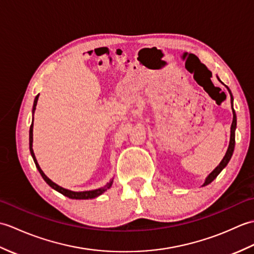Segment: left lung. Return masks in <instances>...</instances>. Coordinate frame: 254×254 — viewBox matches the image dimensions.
Returning <instances> with one entry per match:
<instances>
[{
  "instance_id": "left-lung-1",
  "label": "left lung",
  "mask_w": 254,
  "mask_h": 254,
  "mask_svg": "<svg viewBox=\"0 0 254 254\" xmlns=\"http://www.w3.org/2000/svg\"><path fill=\"white\" fill-rule=\"evenodd\" d=\"M217 78H218V77H217ZM218 80L220 82L219 78H218ZM220 83H222V82H220ZM226 87H227V86H226ZM227 89H228L229 94H230L231 108H233V99H234V98H233V95H231V91H230V89H229L228 87H227ZM233 115H234L233 123H231V127H230V142H229V146H228L227 152H226V154H225V156H224V158H223L222 161H220L219 165L208 175V177L206 178V180H205V182H204L203 187L209 185V183L212 182V181L215 179V178H216V177L220 174V171H222V170L225 168V167L227 166V164L229 163V160H230V158H231V156H233L234 148H235V131H236V126H237V117H236V112H235V110H234V108H233Z\"/></svg>"
}]
</instances>
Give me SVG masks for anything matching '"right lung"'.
<instances>
[{
	"label": "right lung",
	"instance_id": "1",
	"mask_svg": "<svg viewBox=\"0 0 254 254\" xmlns=\"http://www.w3.org/2000/svg\"><path fill=\"white\" fill-rule=\"evenodd\" d=\"M38 97H39V95L36 96V98L34 100V107H32V115H34V112L36 110V106H37V101H38ZM32 127H34V119H32V123L30 126V128H29V149H30V154L32 156V158H34V161H35V165L37 167L38 171L40 172L41 177L44 178V180L49 185L52 189H55L56 191L60 192L61 194H63V195H65L69 198H73V199H88V198H94V197H97L99 196L100 194L104 193L105 191H107L108 189H110V187L112 186V182H113V179L110 180V182H108L107 185L105 187H102L100 189H96V190H91V191H83V192H74V191H71V190H67V189H64L60 186H58L57 183H55L53 181H51L49 178H48L45 174L44 171L41 170V168L39 167V165H38V161L35 157V154H34V149H32Z\"/></svg>",
	"mask_w": 254,
	"mask_h": 254
}]
</instances>
